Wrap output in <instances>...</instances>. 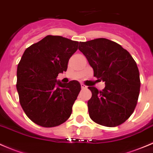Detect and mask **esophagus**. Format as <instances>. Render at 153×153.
<instances>
[{
    "label": "esophagus",
    "mask_w": 153,
    "mask_h": 153,
    "mask_svg": "<svg viewBox=\"0 0 153 153\" xmlns=\"http://www.w3.org/2000/svg\"><path fill=\"white\" fill-rule=\"evenodd\" d=\"M81 88H82V89H86L87 86L84 85V84H81Z\"/></svg>",
    "instance_id": "obj_1"
}]
</instances>
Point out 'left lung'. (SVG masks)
<instances>
[{
	"mask_svg": "<svg viewBox=\"0 0 153 153\" xmlns=\"http://www.w3.org/2000/svg\"><path fill=\"white\" fill-rule=\"evenodd\" d=\"M79 49L94 70V76L105 83L98 91L88 87L92 96L88 101L89 116L95 123L114 127L131 116L140 89L138 67L128 51L104 38L80 42Z\"/></svg>",
	"mask_w": 153,
	"mask_h": 153,
	"instance_id": "8db88e82",
	"label": "left lung"
}]
</instances>
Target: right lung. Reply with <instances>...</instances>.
<instances>
[{"label":"right lung","instance_id":"obj_1","mask_svg":"<svg viewBox=\"0 0 153 153\" xmlns=\"http://www.w3.org/2000/svg\"><path fill=\"white\" fill-rule=\"evenodd\" d=\"M78 42L61 36H46L27 48L17 66L16 90L27 116L44 127L59 126L71 116L81 91L78 81L57 80L66 71Z\"/></svg>","mask_w":153,"mask_h":153}]
</instances>
